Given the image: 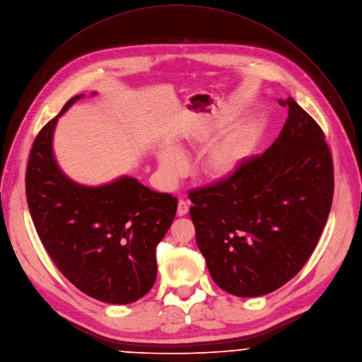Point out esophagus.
Segmentation results:
<instances>
[{"label":"esophagus","mask_w":362,"mask_h":362,"mask_svg":"<svg viewBox=\"0 0 362 362\" xmlns=\"http://www.w3.org/2000/svg\"><path fill=\"white\" fill-rule=\"evenodd\" d=\"M188 208H189V204L184 199H180L178 201V208H177V215L178 216H184L187 212H188Z\"/></svg>","instance_id":"34e87169"}]
</instances>
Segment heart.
<instances>
[{
  "label": "heart",
  "mask_w": 362,
  "mask_h": 362,
  "mask_svg": "<svg viewBox=\"0 0 362 362\" xmlns=\"http://www.w3.org/2000/svg\"><path fill=\"white\" fill-rule=\"evenodd\" d=\"M198 142H206V136L204 134L197 136ZM251 135L248 132H243L228 141L224 146L215 148L205 161V174L212 180H228L238 173L243 167L247 156L251 151ZM182 151L188 150V146L180 147ZM158 168L161 177L165 184H175L185 173L187 164L182 153L174 147L165 146L161 147L157 153Z\"/></svg>",
  "instance_id": "b5f03b06"
}]
</instances>
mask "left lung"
Segmentation results:
<instances>
[{"mask_svg":"<svg viewBox=\"0 0 362 362\" xmlns=\"http://www.w3.org/2000/svg\"><path fill=\"white\" fill-rule=\"evenodd\" d=\"M272 146L231 178L189 192L197 245L214 282L235 297L269 294L296 276L328 220L329 148L318 124L288 97Z\"/></svg>","mask_w":362,"mask_h":362,"instance_id":"left-lung-1","label":"left lung"}]
</instances>
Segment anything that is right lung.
I'll return each instance as SVG.
<instances>
[{
    "label": "right lung",
    "mask_w": 362,
    "mask_h": 362,
    "mask_svg": "<svg viewBox=\"0 0 362 362\" xmlns=\"http://www.w3.org/2000/svg\"><path fill=\"white\" fill-rule=\"evenodd\" d=\"M84 97H72L37 135L25 175L27 202L44 248L71 284L98 301L131 304L156 282V248L178 201L134 177L94 187L59 168L52 147L58 118Z\"/></svg>",
    "instance_id": "add662e5"
}]
</instances>
